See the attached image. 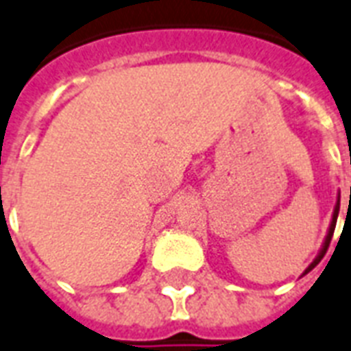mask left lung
I'll return each mask as SVG.
<instances>
[{
	"mask_svg": "<svg viewBox=\"0 0 351 351\" xmlns=\"http://www.w3.org/2000/svg\"><path fill=\"white\" fill-rule=\"evenodd\" d=\"M350 201H351V188H350ZM339 210H341V191H339V197H337V204H335L333 208V215H331V223H329V228H328V234H326V238H324V243H322L320 251H318V255H316V258H314L311 264H308V268L303 271V275H307L311 269L318 264V262L324 258V255H326V251H328L329 243H331V238H333V232H335V225H337V217H339Z\"/></svg>",
	"mask_w": 351,
	"mask_h": 351,
	"instance_id": "8db88e82",
	"label": "left lung"
}]
</instances>
